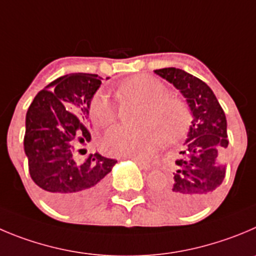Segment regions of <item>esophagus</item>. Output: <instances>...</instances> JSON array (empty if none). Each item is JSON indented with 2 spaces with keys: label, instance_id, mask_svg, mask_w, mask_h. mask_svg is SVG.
<instances>
[{
  "label": "esophagus",
  "instance_id": "esophagus-1",
  "mask_svg": "<svg viewBox=\"0 0 256 256\" xmlns=\"http://www.w3.org/2000/svg\"><path fill=\"white\" fill-rule=\"evenodd\" d=\"M134 162H135L138 166H140L142 169H144V170H150L152 169V164L149 163V162H145V160H140V159H134Z\"/></svg>",
  "mask_w": 256,
  "mask_h": 256
}]
</instances>
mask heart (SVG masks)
<instances>
[{"mask_svg":"<svg viewBox=\"0 0 256 256\" xmlns=\"http://www.w3.org/2000/svg\"><path fill=\"white\" fill-rule=\"evenodd\" d=\"M126 98L144 104L142 121L136 128L116 126L104 135V149L108 154L126 158H145L163 144H176L190 131V111L183 100L166 94V88L156 78L139 74L128 78L118 88ZM92 122L98 128H108L116 121L114 104L102 94L93 97L90 104Z\"/></svg>","mask_w":256,"mask_h":256,"instance_id":"obj_1","label":"heart"}]
</instances>
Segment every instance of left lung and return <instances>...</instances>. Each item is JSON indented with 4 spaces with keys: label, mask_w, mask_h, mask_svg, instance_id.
I'll list each match as a JSON object with an SVG mask.
<instances>
[{
    "label": "left lung",
    "mask_w": 256,
    "mask_h": 256,
    "mask_svg": "<svg viewBox=\"0 0 256 256\" xmlns=\"http://www.w3.org/2000/svg\"><path fill=\"white\" fill-rule=\"evenodd\" d=\"M154 72L180 90L193 114L187 146L176 160L173 179L155 190V196L166 208L190 214L214 197L225 178L224 152L228 145L225 112L211 88L200 78L178 68Z\"/></svg>",
    "instance_id": "8db88e82"
}]
</instances>
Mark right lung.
<instances>
[{"mask_svg": "<svg viewBox=\"0 0 256 256\" xmlns=\"http://www.w3.org/2000/svg\"><path fill=\"white\" fill-rule=\"evenodd\" d=\"M97 74H66L40 90L26 114L24 149L28 173L45 200L63 212H80L104 196L117 163L101 154L78 160L90 142V104L101 86Z\"/></svg>", "mask_w": 256, "mask_h": 256, "instance_id": "obj_1", "label": "right lung"}]
</instances>
